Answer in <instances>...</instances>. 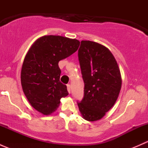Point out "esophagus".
I'll return each instance as SVG.
<instances>
[{
  "label": "esophagus",
  "instance_id": "1",
  "mask_svg": "<svg viewBox=\"0 0 148 148\" xmlns=\"http://www.w3.org/2000/svg\"><path fill=\"white\" fill-rule=\"evenodd\" d=\"M67 90H68V92L70 94L71 92V85L67 84Z\"/></svg>",
  "mask_w": 148,
  "mask_h": 148
}]
</instances>
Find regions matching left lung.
<instances>
[{
	"mask_svg": "<svg viewBox=\"0 0 148 148\" xmlns=\"http://www.w3.org/2000/svg\"><path fill=\"white\" fill-rule=\"evenodd\" d=\"M78 57L84 82L79 109L84 120H99L118 98L122 86L120 69L111 51L94 41H81Z\"/></svg>",
	"mask_w": 148,
	"mask_h": 148,
	"instance_id": "left-lung-1",
	"label": "left lung"
}]
</instances>
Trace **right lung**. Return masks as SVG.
Wrapping results in <instances>:
<instances>
[{"instance_id":"1","label":"right lung","mask_w":148,"mask_h":148,"mask_svg":"<svg viewBox=\"0 0 148 148\" xmlns=\"http://www.w3.org/2000/svg\"><path fill=\"white\" fill-rule=\"evenodd\" d=\"M80 42L61 36L38 38L25 56L21 73L23 91L31 105L44 115L56 111L69 95L60 82L59 62L76 52Z\"/></svg>"}]
</instances>
